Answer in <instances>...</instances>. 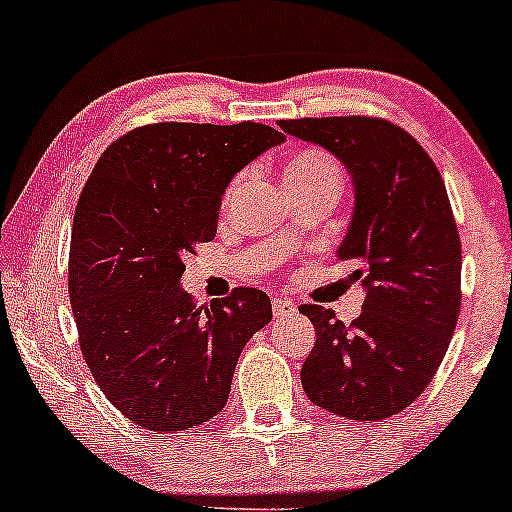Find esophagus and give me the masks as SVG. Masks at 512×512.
<instances>
[{
    "instance_id": "obj_1",
    "label": "esophagus",
    "mask_w": 512,
    "mask_h": 512,
    "mask_svg": "<svg viewBox=\"0 0 512 512\" xmlns=\"http://www.w3.org/2000/svg\"><path fill=\"white\" fill-rule=\"evenodd\" d=\"M297 312V307L290 300H283V297H275L273 300V317L275 319H287Z\"/></svg>"
}]
</instances>
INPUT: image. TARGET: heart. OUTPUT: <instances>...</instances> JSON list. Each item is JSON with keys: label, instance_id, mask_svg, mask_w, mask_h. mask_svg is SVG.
<instances>
[{"label": "heart", "instance_id": "1", "mask_svg": "<svg viewBox=\"0 0 512 512\" xmlns=\"http://www.w3.org/2000/svg\"><path fill=\"white\" fill-rule=\"evenodd\" d=\"M285 186L290 195L341 186V169L324 149H300L283 166Z\"/></svg>", "mask_w": 512, "mask_h": 512}]
</instances>
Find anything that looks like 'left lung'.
<instances>
[{"label":"left lung","mask_w":512,"mask_h":512,"mask_svg":"<svg viewBox=\"0 0 512 512\" xmlns=\"http://www.w3.org/2000/svg\"><path fill=\"white\" fill-rule=\"evenodd\" d=\"M353 176L355 210L336 261L365 285L363 314L302 304L317 343L302 365L309 401L350 421L404 411L435 377L462 307V241L438 166L399 125L370 116L280 120Z\"/></svg>","instance_id":"1"}]
</instances>
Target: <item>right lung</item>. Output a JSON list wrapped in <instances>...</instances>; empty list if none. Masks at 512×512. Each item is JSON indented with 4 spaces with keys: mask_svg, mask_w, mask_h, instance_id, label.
Segmentation results:
<instances>
[{
    "mask_svg": "<svg viewBox=\"0 0 512 512\" xmlns=\"http://www.w3.org/2000/svg\"><path fill=\"white\" fill-rule=\"evenodd\" d=\"M285 140L263 123H154L106 147L79 195L70 302L79 348L106 399L157 433L225 409L249 338L273 319L256 287L195 307L183 258L217 234L229 181Z\"/></svg>",
    "mask_w": 512,
    "mask_h": 512,
    "instance_id": "add662e5",
    "label": "right lung"
}]
</instances>
